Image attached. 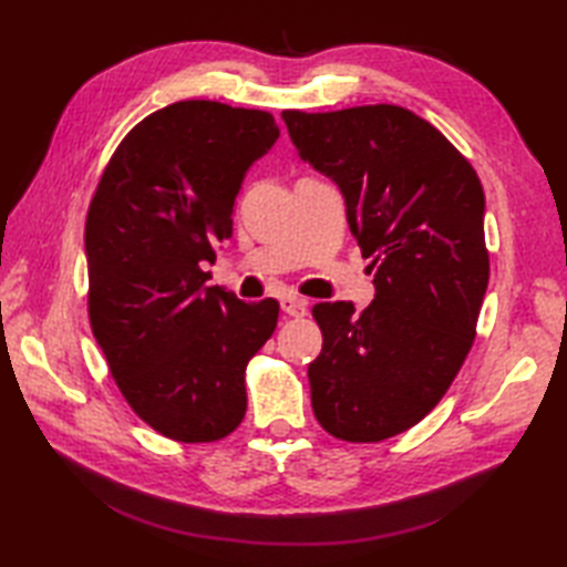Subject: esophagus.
Returning <instances> with one entry per match:
<instances>
[{
	"instance_id": "obj_1",
	"label": "esophagus",
	"mask_w": 567,
	"mask_h": 567,
	"mask_svg": "<svg viewBox=\"0 0 567 567\" xmlns=\"http://www.w3.org/2000/svg\"><path fill=\"white\" fill-rule=\"evenodd\" d=\"M280 307H282L285 315H290V317H305L307 309H309V302H307L305 297L285 295V297L280 299Z\"/></svg>"
}]
</instances>
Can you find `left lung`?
Masks as SVG:
<instances>
[{
  "instance_id": "1",
  "label": "left lung",
  "mask_w": 567,
  "mask_h": 567,
  "mask_svg": "<svg viewBox=\"0 0 567 567\" xmlns=\"http://www.w3.org/2000/svg\"><path fill=\"white\" fill-rule=\"evenodd\" d=\"M299 158L331 177L375 270V299L321 302L311 406L331 436L378 443L419 424L461 370L483 307L485 192L461 151L404 106L282 112Z\"/></svg>"
}]
</instances>
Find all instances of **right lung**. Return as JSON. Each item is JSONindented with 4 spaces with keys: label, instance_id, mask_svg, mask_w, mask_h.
<instances>
[{
    "label": "right lung",
    "instance_id": "obj_1",
    "mask_svg": "<svg viewBox=\"0 0 567 567\" xmlns=\"http://www.w3.org/2000/svg\"><path fill=\"white\" fill-rule=\"evenodd\" d=\"M277 136L268 112L175 102L128 131L92 197V333L131 409L173 441H219L244 421L246 365L277 327L275 299L246 305L202 270Z\"/></svg>",
    "mask_w": 567,
    "mask_h": 567
}]
</instances>
